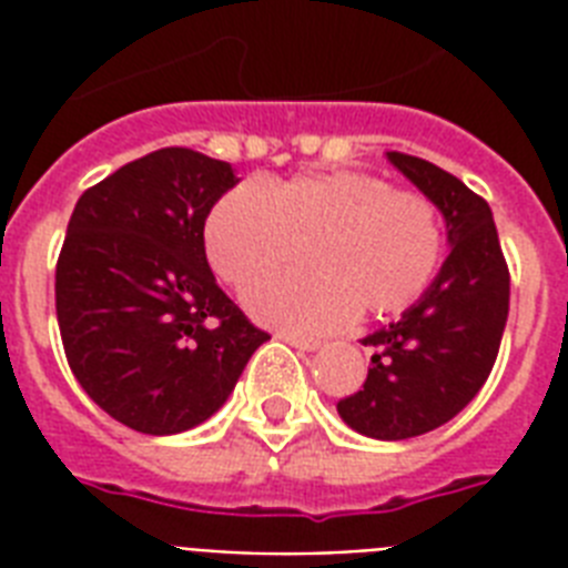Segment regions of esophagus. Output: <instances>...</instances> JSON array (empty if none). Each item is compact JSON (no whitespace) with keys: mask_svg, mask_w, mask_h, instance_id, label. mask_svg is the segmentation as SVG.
<instances>
[{"mask_svg":"<svg viewBox=\"0 0 568 568\" xmlns=\"http://www.w3.org/2000/svg\"><path fill=\"white\" fill-rule=\"evenodd\" d=\"M280 338H283V342H288L292 347H297V351H318V347H321L318 338L294 336V333H280Z\"/></svg>","mask_w":568,"mask_h":568,"instance_id":"obj_1","label":"esophagus"}]
</instances>
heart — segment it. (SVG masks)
<instances>
[{
  "instance_id": "obj_1",
  "label": "heart",
  "mask_w": 568,
  "mask_h": 568,
  "mask_svg": "<svg viewBox=\"0 0 568 568\" xmlns=\"http://www.w3.org/2000/svg\"><path fill=\"white\" fill-rule=\"evenodd\" d=\"M310 237L312 275L265 277L244 292L258 321L303 336L345 327L359 310H406L433 283L445 244L427 196L359 171L239 182L203 221L205 258L230 285L264 276Z\"/></svg>"
}]
</instances>
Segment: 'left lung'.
I'll return each instance as SVG.
<instances>
[{"mask_svg": "<svg viewBox=\"0 0 568 568\" xmlns=\"http://www.w3.org/2000/svg\"><path fill=\"white\" fill-rule=\"evenodd\" d=\"M386 159L439 209L450 244L422 301L363 338L368 377L336 404L356 433L397 442L436 430L480 392L510 312V271L484 196L424 159Z\"/></svg>", "mask_w": 568, "mask_h": 568, "instance_id": "obj_1", "label": "left lung"}]
</instances>
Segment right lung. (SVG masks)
I'll return each instance as SVG.
<instances>
[{
    "instance_id": "add662e5",
    "label": "right lung",
    "mask_w": 568,
    "mask_h": 568,
    "mask_svg": "<svg viewBox=\"0 0 568 568\" xmlns=\"http://www.w3.org/2000/svg\"><path fill=\"white\" fill-rule=\"evenodd\" d=\"M232 164L164 146L79 196L55 267L67 363L93 404L138 433L171 436L226 404L265 329L205 262V212Z\"/></svg>"
}]
</instances>
